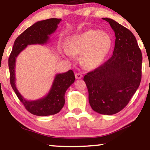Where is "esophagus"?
I'll return each instance as SVG.
<instances>
[{"label": "esophagus", "mask_w": 150, "mask_h": 150, "mask_svg": "<svg viewBox=\"0 0 150 150\" xmlns=\"http://www.w3.org/2000/svg\"><path fill=\"white\" fill-rule=\"evenodd\" d=\"M75 78H76V79H80V78H82V75L81 73H75Z\"/></svg>", "instance_id": "esophagus-1"}]
</instances>
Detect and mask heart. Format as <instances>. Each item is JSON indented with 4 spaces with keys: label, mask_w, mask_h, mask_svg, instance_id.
<instances>
[{
    "label": "heart",
    "mask_w": 150,
    "mask_h": 150,
    "mask_svg": "<svg viewBox=\"0 0 150 150\" xmlns=\"http://www.w3.org/2000/svg\"><path fill=\"white\" fill-rule=\"evenodd\" d=\"M111 46V41L108 34L90 30L73 36L63 51L69 56L82 54V64L87 69H93L104 61Z\"/></svg>",
    "instance_id": "1"
}]
</instances>
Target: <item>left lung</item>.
<instances>
[{
  "mask_svg": "<svg viewBox=\"0 0 150 150\" xmlns=\"http://www.w3.org/2000/svg\"><path fill=\"white\" fill-rule=\"evenodd\" d=\"M102 19L115 32L113 56L87 73L83 80L92 109L101 114L113 115L126 106L140 86L142 56L130 30L112 19Z\"/></svg>",
  "mask_w": 150,
  "mask_h": 150,
  "instance_id": "obj_1",
  "label": "left lung"
}]
</instances>
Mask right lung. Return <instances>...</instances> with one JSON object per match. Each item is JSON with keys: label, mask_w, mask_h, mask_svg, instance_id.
<instances>
[{"label": "right lung", "mask_w": 150, "mask_h": 150, "mask_svg": "<svg viewBox=\"0 0 150 150\" xmlns=\"http://www.w3.org/2000/svg\"><path fill=\"white\" fill-rule=\"evenodd\" d=\"M61 19L51 18L34 23L27 28L15 41L13 50L8 59L10 80L12 88L18 99L29 112L39 116H46L58 113L65 104V94L68 87L75 82L72 70L56 75L52 86L45 97L30 101L21 95L15 85V63L19 53L31 44H44L49 42V35L57 29Z\"/></svg>", "instance_id": "right-lung-1"}]
</instances>
